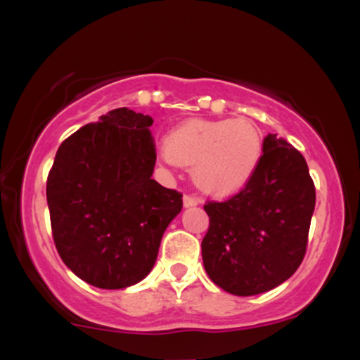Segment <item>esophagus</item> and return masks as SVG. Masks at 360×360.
Returning <instances> with one entry per match:
<instances>
[{
  "mask_svg": "<svg viewBox=\"0 0 360 360\" xmlns=\"http://www.w3.org/2000/svg\"><path fill=\"white\" fill-rule=\"evenodd\" d=\"M183 203H184L186 208H193V206H198V205H200V200H198V198H194V196H188V194H186V196L183 198Z\"/></svg>",
  "mask_w": 360,
  "mask_h": 360,
  "instance_id": "1",
  "label": "esophagus"
}]
</instances>
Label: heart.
<instances>
[{"instance_id": "obj_1", "label": "heart", "mask_w": 360, "mask_h": 360, "mask_svg": "<svg viewBox=\"0 0 360 360\" xmlns=\"http://www.w3.org/2000/svg\"><path fill=\"white\" fill-rule=\"evenodd\" d=\"M172 166L191 167L194 184L212 196L245 188L262 159V137L249 120L191 118L177 125L160 147Z\"/></svg>"}]
</instances>
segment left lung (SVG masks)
<instances>
[{
	"label": "left lung",
	"mask_w": 360,
	"mask_h": 360,
	"mask_svg": "<svg viewBox=\"0 0 360 360\" xmlns=\"http://www.w3.org/2000/svg\"><path fill=\"white\" fill-rule=\"evenodd\" d=\"M249 184L223 203L210 201V229L201 242L210 279L235 296L274 289L300 267L315 212L304 157L269 134Z\"/></svg>",
	"instance_id": "8db88e82"
}]
</instances>
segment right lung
Returning a JSON list of instances; mask_svg holds the SVG:
<instances>
[{"mask_svg":"<svg viewBox=\"0 0 360 360\" xmlns=\"http://www.w3.org/2000/svg\"><path fill=\"white\" fill-rule=\"evenodd\" d=\"M154 120L128 108L84 125L57 150L47 205L57 252L77 278L123 289L154 267L183 194L152 179Z\"/></svg>","mask_w":360,"mask_h":360,"instance_id":"add662e5","label":"right lung"}]
</instances>
